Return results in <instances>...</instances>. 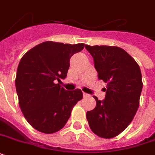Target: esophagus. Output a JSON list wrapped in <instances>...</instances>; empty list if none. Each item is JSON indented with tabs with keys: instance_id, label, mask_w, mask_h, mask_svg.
<instances>
[{
	"instance_id": "obj_1",
	"label": "esophagus",
	"mask_w": 155,
	"mask_h": 155,
	"mask_svg": "<svg viewBox=\"0 0 155 155\" xmlns=\"http://www.w3.org/2000/svg\"><path fill=\"white\" fill-rule=\"evenodd\" d=\"M84 97H89V95L87 94V93H84Z\"/></svg>"
}]
</instances>
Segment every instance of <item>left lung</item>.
Here are the masks:
<instances>
[{"label": "left lung", "instance_id": "left-lung-1", "mask_svg": "<svg viewBox=\"0 0 155 155\" xmlns=\"http://www.w3.org/2000/svg\"><path fill=\"white\" fill-rule=\"evenodd\" d=\"M85 48L94 60L98 79L107 83L105 98L87 112L90 129L103 138H112L127 128L139 107L142 89L139 65L131 56L117 47L88 46Z\"/></svg>", "mask_w": 155, "mask_h": 155}]
</instances>
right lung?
Masks as SVG:
<instances>
[{
	"label": "right lung",
	"mask_w": 155,
	"mask_h": 155,
	"mask_svg": "<svg viewBox=\"0 0 155 155\" xmlns=\"http://www.w3.org/2000/svg\"><path fill=\"white\" fill-rule=\"evenodd\" d=\"M84 47V43L47 41L33 47L21 59L15 80L19 106L38 131L53 134L60 130L73 107L83 98L80 89L67 91L56 83L65 79L71 57Z\"/></svg>",
	"instance_id": "right-lung-1"
}]
</instances>
